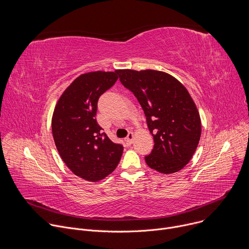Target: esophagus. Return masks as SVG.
Returning <instances> with one entry per match:
<instances>
[{"instance_id": "obj_1", "label": "esophagus", "mask_w": 249, "mask_h": 249, "mask_svg": "<svg viewBox=\"0 0 249 249\" xmlns=\"http://www.w3.org/2000/svg\"><path fill=\"white\" fill-rule=\"evenodd\" d=\"M133 140H134V134L132 132L128 133V136L126 137V142L128 144H132L133 143Z\"/></svg>"}]
</instances>
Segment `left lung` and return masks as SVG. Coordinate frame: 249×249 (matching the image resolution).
Segmentation results:
<instances>
[{
  "label": "left lung",
  "mask_w": 249,
  "mask_h": 249,
  "mask_svg": "<svg viewBox=\"0 0 249 249\" xmlns=\"http://www.w3.org/2000/svg\"><path fill=\"white\" fill-rule=\"evenodd\" d=\"M121 84L140 102L155 146L147 164L163 174L182 169L192 159L201 137V119L186 88L156 70H117Z\"/></svg>",
  "instance_id": "8db88e82"
}]
</instances>
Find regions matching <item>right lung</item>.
<instances>
[{
  "label": "right lung",
  "instance_id": "right-lung-1",
  "mask_svg": "<svg viewBox=\"0 0 249 249\" xmlns=\"http://www.w3.org/2000/svg\"><path fill=\"white\" fill-rule=\"evenodd\" d=\"M115 72L79 76L58 99L52 116V134L62 160L81 178L96 182L118 165L123 146L101 133L95 115L99 96L117 81Z\"/></svg>",
  "mask_w": 249,
  "mask_h": 249
}]
</instances>
